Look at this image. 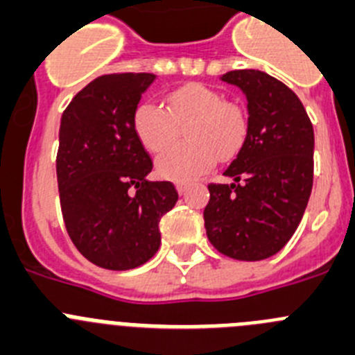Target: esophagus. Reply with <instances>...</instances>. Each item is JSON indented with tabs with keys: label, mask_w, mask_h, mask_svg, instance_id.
Instances as JSON below:
<instances>
[{
	"label": "esophagus",
	"mask_w": 355,
	"mask_h": 355,
	"mask_svg": "<svg viewBox=\"0 0 355 355\" xmlns=\"http://www.w3.org/2000/svg\"><path fill=\"white\" fill-rule=\"evenodd\" d=\"M187 189H189V184L187 182H177V191L180 194H185L187 193Z\"/></svg>",
	"instance_id": "obj_1"
}]
</instances>
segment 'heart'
Wrapping results in <instances>:
<instances>
[{
	"label": "heart",
	"mask_w": 355,
	"mask_h": 355,
	"mask_svg": "<svg viewBox=\"0 0 355 355\" xmlns=\"http://www.w3.org/2000/svg\"><path fill=\"white\" fill-rule=\"evenodd\" d=\"M166 106L141 102L132 114L134 132L152 154H161L176 141L180 127L187 126L188 143L157 159V173L184 182L205 173L217 157H235L249 132L248 113L205 85H185L166 95Z\"/></svg>",
	"instance_id": "b5f03b06"
}]
</instances>
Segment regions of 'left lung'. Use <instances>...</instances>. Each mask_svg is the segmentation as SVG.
I'll return each instance as SVG.
<instances>
[{
  "label": "left lung",
  "instance_id": "1",
  "mask_svg": "<svg viewBox=\"0 0 355 355\" xmlns=\"http://www.w3.org/2000/svg\"><path fill=\"white\" fill-rule=\"evenodd\" d=\"M221 81L248 98L249 132L225 171L233 184H210L207 237L230 258L258 261L285 248L304 216L313 187L315 134L302 102L261 70L226 72Z\"/></svg>",
  "mask_w": 355,
  "mask_h": 355
}]
</instances>
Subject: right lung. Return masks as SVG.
Masks as SVG:
<instances>
[{"label":"right lung","mask_w":355,"mask_h":355,"mask_svg":"<svg viewBox=\"0 0 355 355\" xmlns=\"http://www.w3.org/2000/svg\"><path fill=\"white\" fill-rule=\"evenodd\" d=\"M154 74H106L63 111L56 155L60 205L70 241L97 267L136 269L157 253L159 221L178 200L171 182H150L154 164L132 114Z\"/></svg>","instance_id":"1"}]
</instances>
